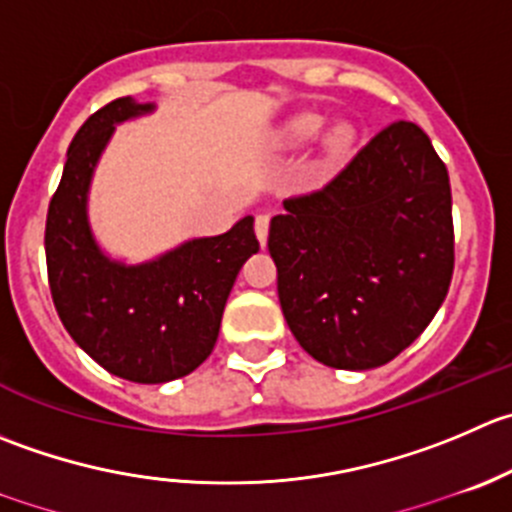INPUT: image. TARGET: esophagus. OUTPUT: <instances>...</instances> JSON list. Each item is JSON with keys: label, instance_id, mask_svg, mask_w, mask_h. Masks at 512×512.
I'll use <instances>...</instances> for the list:
<instances>
[{"label": "esophagus", "instance_id": "obj_1", "mask_svg": "<svg viewBox=\"0 0 512 512\" xmlns=\"http://www.w3.org/2000/svg\"><path fill=\"white\" fill-rule=\"evenodd\" d=\"M267 232H270V217L267 215H257L255 217V235L260 240V245H267Z\"/></svg>", "mask_w": 512, "mask_h": 512}]
</instances>
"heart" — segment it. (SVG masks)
Listing matches in <instances>:
<instances>
[{
	"label": "heart",
	"mask_w": 512,
	"mask_h": 512,
	"mask_svg": "<svg viewBox=\"0 0 512 512\" xmlns=\"http://www.w3.org/2000/svg\"><path fill=\"white\" fill-rule=\"evenodd\" d=\"M322 124H325V117H322V114H300V117H295L287 124L285 140L290 142V145H307V142L315 140V137L320 135ZM352 142H355V130H352L350 124H337L335 130L327 135V152H330L332 157H342L350 152Z\"/></svg>",
	"instance_id": "1"
}]
</instances>
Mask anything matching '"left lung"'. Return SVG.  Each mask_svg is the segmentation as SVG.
Wrapping results in <instances>:
<instances>
[{
    "label": "left lung",
    "instance_id": "8db88e82",
    "mask_svg": "<svg viewBox=\"0 0 512 512\" xmlns=\"http://www.w3.org/2000/svg\"><path fill=\"white\" fill-rule=\"evenodd\" d=\"M267 247L302 350L337 370L385 365L430 325L453 280L445 162L398 119L320 190L287 197Z\"/></svg>",
    "mask_w": 512,
    "mask_h": 512
}]
</instances>
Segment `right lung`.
<instances>
[{
	"label": "right lung",
	"instance_id": "add662e5",
	"mask_svg": "<svg viewBox=\"0 0 512 512\" xmlns=\"http://www.w3.org/2000/svg\"><path fill=\"white\" fill-rule=\"evenodd\" d=\"M152 104L119 97L79 127L44 227L54 307L72 340L112 375L155 385L210 357L240 267L260 250L252 217L230 232L185 242L147 265L107 260L87 225V187L114 124Z\"/></svg>",
	"mask_w": 512,
	"mask_h": 512
}]
</instances>
